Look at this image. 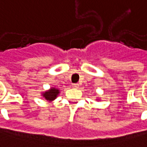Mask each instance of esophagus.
Segmentation results:
<instances>
[{"instance_id":"1","label":"esophagus","mask_w":147,"mask_h":147,"mask_svg":"<svg viewBox=\"0 0 147 147\" xmlns=\"http://www.w3.org/2000/svg\"><path fill=\"white\" fill-rule=\"evenodd\" d=\"M71 86H72L73 88H75V89H76V88H78V87H79V85H78V84H76V83H74V84L71 85Z\"/></svg>"}]
</instances>
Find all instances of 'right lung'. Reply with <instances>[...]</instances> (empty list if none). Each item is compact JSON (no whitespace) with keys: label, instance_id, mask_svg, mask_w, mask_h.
Listing matches in <instances>:
<instances>
[{"label":"right lung","instance_id":"1","mask_svg":"<svg viewBox=\"0 0 147 147\" xmlns=\"http://www.w3.org/2000/svg\"><path fill=\"white\" fill-rule=\"evenodd\" d=\"M58 94H59V90H57L56 88H51L50 91H46L43 94V96L47 100H52L56 99Z\"/></svg>","mask_w":147,"mask_h":147}]
</instances>
